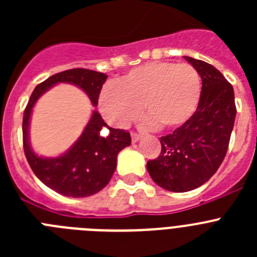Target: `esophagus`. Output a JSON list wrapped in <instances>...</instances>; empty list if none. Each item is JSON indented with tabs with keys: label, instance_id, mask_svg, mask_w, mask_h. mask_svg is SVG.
Masks as SVG:
<instances>
[{
	"label": "esophagus",
	"instance_id": "esophagus-1",
	"mask_svg": "<svg viewBox=\"0 0 257 257\" xmlns=\"http://www.w3.org/2000/svg\"><path fill=\"white\" fill-rule=\"evenodd\" d=\"M140 138H142V135H140V134H138V133H131V140H133V143H136L138 142V140L140 139Z\"/></svg>",
	"mask_w": 257,
	"mask_h": 257
}]
</instances>
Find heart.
I'll list each match as a JSON object with an SVG mask.
<instances>
[{
  "mask_svg": "<svg viewBox=\"0 0 257 257\" xmlns=\"http://www.w3.org/2000/svg\"><path fill=\"white\" fill-rule=\"evenodd\" d=\"M201 76L193 65L152 61L127 72L118 85L104 86L99 106L109 123L126 126L140 114L160 128H176L194 114L201 99Z\"/></svg>",
  "mask_w": 257,
  "mask_h": 257,
  "instance_id": "obj_1",
  "label": "heart"
}]
</instances>
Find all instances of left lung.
Returning a JSON list of instances; mask_svg holds the SVG:
<instances>
[{
  "instance_id": "1",
  "label": "left lung",
  "mask_w": 257,
  "mask_h": 257,
  "mask_svg": "<svg viewBox=\"0 0 257 257\" xmlns=\"http://www.w3.org/2000/svg\"><path fill=\"white\" fill-rule=\"evenodd\" d=\"M202 79L194 114L169 135L161 138L158 158L147 162L151 178L170 192L183 193L211 179L225 158L235 119L233 86L213 65L184 56Z\"/></svg>"
}]
</instances>
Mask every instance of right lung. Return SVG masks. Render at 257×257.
Instances as JSON below:
<instances>
[{"label":"right lung","mask_w":257,"mask_h":257,"mask_svg":"<svg viewBox=\"0 0 257 257\" xmlns=\"http://www.w3.org/2000/svg\"><path fill=\"white\" fill-rule=\"evenodd\" d=\"M108 76L95 70L74 68L49 77L36 86L23 115V148L31 169L50 189L63 196L88 197L100 192L112 179L117 166V156L131 144L130 133L112 128L103 121L96 110L86 124L82 135L64 154L55 158L37 156L29 143V121L32 109L42 94L56 83H72L86 92L92 105H97L105 79ZM103 126L109 130L108 137H101Z\"/></svg>","instance_id":"1"}]
</instances>
